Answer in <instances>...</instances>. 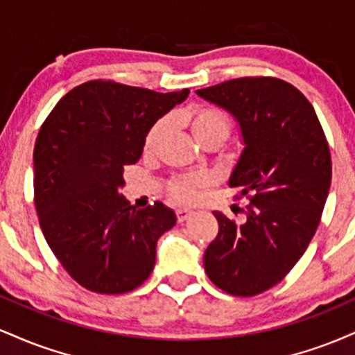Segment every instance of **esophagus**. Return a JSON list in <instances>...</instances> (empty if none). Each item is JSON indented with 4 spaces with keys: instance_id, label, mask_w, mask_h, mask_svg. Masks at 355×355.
Instances as JSON below:
<instances>
[{
    "instance_id": "1",
    "label": "esophagus",
    "mask_w": 355,
    "mask_h": 355,
    "mask_svg": "<svg viewBox=\"0 0 355 355\" xmlns=\"http://www.w3.org/2000/svg\"><path fill=\"white\" fill-rule=\"evenodd\" d=\"M191 215H193V211H191V210H187V209H178L177 210L178 222H185V220H189Z\"/></svg>"
}]
</instances>
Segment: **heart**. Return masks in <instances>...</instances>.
I'll use <instances>...</instances> for the list:
<instances>
[{"mask_svg": "<svg viewBox=\"0 0 355 355\" xmlns=\"http://www.w3.org/2000/svg\"><path fill=\"white\" fill-rule=\"evenodd\" d=\"M182 118L190 128L191 135L200 145L209 144V141H217V144L222 145L227 140V137H229L232 128L229 115L223 113L222 110L209 107V105L187 110ZM166 130H168V121L165 118L155 121L145 137L144 148L146 153H152L157 148L162 138L165 137ZM203 183H205V178L198 177V175H191V177L173 178V180L168 182L166 189H168V193L177 202L190 203L197 198L198 189H200Z\"/></svg>", "mask_w": 355, "mask_h": 355, "instance_id": "b5f03b06", "label": "heart"}]
</instances>
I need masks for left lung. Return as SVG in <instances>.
I'll return each instance as SVG.
<instances>
[{"label": "left lung", "mask_w": 355, "mask_h": 355, "mask_svg": "<svg viewBox=\"0 0 355 355\" xmlns=\"http://www.w3.org/2000/svg\"><path fill=\"white\" fill-rule=\"evenodd\" d=\"M197 95L239 123L243 150L229 187L250 197L243 223L214 211L218 235L203 266L223 292L252 297L279 284L311 243L331 189V152L311 101L287 81L237 78Z\"/></svg>", "instance_id": "obj_1"}]
</instances>
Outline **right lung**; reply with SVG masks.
Instances as JSON below:
<instances>
[{
	"instance_id": "obj_1",
	"label": "right lung",
	"mask_w": 355,
	"mask_h": 355,
	"mask_svg": "<svg viewBox=\"0 0 355 355\" xmlns=\"http://www.w3.org/2000/svg\"><path fill=\"white\" fill-rule=\"evenodd\" d=\"M189 93L87 81L40 128L33 152L40 225L64 270L88 291L125 294L152 274L157 240L177 215L162 202L130 205L120 193L123 170L140 160L155 121Z\"/></svg>"
}]
</instances>
